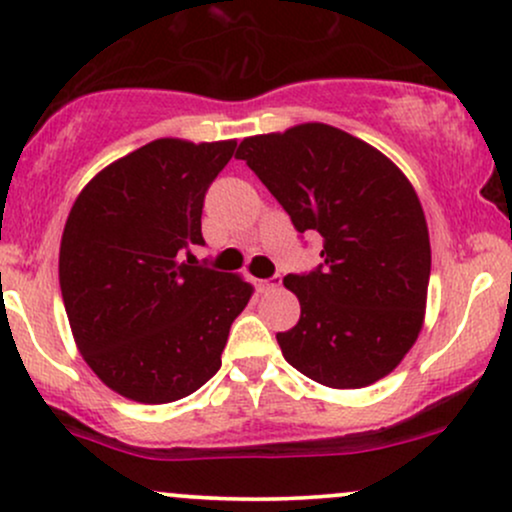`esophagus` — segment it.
I'll return each instance as SVG.
<instances>
[{
	"instance_id": "1",
	"label": "esophagus",
	"mask_w": 512,
	"mask_h": 512,
	"mask_svg": "<svg viewBox=\"0 0 512 512\" xmlns=\"http://www.w3.org/2000/svg\"><path fill=\"white\" fill-rule=\"evenodd\" d=\"M255 286H257V291H262V293L279 289V286H281V274L269 276V279H257Z\"/></svg>"
}]
</instances>
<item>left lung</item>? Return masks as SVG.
I'll return each instance as SVG.
<instances>
[{"label": "left lung", "instance_id": "left-lung-1", "mask_svg": "<svg viewBox=\"0 0 512 512\" xmlns=\"http://www.w3.org/2000/svg\"><path fill=\"white\" fill-rule=\"evenodd\" d=\"M238 158L298 233H320L322 262L284 276L301 320L276 334L281 354L315 383L356 390L399 366L424 325L431 243L411 182L378 149L308 122L243 139Z\"/></svg>", "mask_w": 512, "mask_h": 512}]
</instances>
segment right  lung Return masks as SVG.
Instances as JSON below:
<instances>
[{"label": "right lung", "mask_w": 512, "mask_h": 512, "mask_svg": "<svg viewBox=\"0 0 512 512\" xmlns=\"http://www.w3.org/2000/svg\"><path fill=\"white\" fill-rule=\"evenodd\" d=\"M233 154V139H156L103 168L69 211L64 308L84 361L117 395L175 402L221 368L252 286L192 264V248L204 245V195Z\"/></svg>", "instance_id": "1"}]
</instances>
